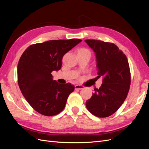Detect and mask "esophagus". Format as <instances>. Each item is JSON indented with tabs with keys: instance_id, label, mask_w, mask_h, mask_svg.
<instances>
[{
	"instance_id": "1",
	"label": "esophagus",
	"mask_w": 149,
	"mask_h": 149,
	"mask_svg": "<svg viewBox=\"0 0 149 149\" xmlns=\"http://www.w3.org/2000/svg\"><path fill=\"white\" fill-rule=\"evenodd\" d=\"M84 87L83 86H81V85H79V84H76L75 85V89H83Z\"/></svg>"
}]
</instances>
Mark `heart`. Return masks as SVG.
I'll return each instance as SVG.
<instances>
[{"instance_id": "1", "label": "heart", "mask_w": 149, "mask_h": 149, "mask_svg": "<svg viewBox=\"0 0 149 149\" xmlns=\"http://www.w3.org/2000/svg\"><path fill=\"white\" fill-rule=\"evenodd\" d=\"M78 52H82V53H88L89 55H91V52H90V51L87 48H81L79 49L78 50Z\"/></svg>"}]
</instances>
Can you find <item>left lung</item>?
<instances>
[{
	"instance_id": "1",
	"label": "left lung",
	"mask_w": 149,
	"mask_h": 149,
	"mask_svg": "<svg viewBox=\"0 0 149 149\" xmlns=\"http://www.w3.org/2000/svg\"><path fill=\"white\" fill-rule=\"evenodd\" d=\"M96 53L97 78L102 84L96 89L86 106L92 114L107 118L119 109L127 96L131 76L127 58L115 44L101 40H85Z\"/></svg>"
}]
</instances>
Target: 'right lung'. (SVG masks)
Wrapping results in <instances>:
<instances>
[{
	"instance_id": "1",
	"label": "right lung",
	"mask_w": 149,
	"mask_h": 149,
	"mask_svg": "<svg viewBox=\"0 0 149 149\" xmlns=\"http://www.w3.org/2000/svg\"><path fill=\"white\" fill-rule=\"evenodd\" d=\"M80 39L53 40L31 45L22 54L17 66L20 91L29 104L46 116L59 114L66 105L74 85L59 84L53 79V71L61 69L62 58Z\"/></svg>"
}]
</instances>
